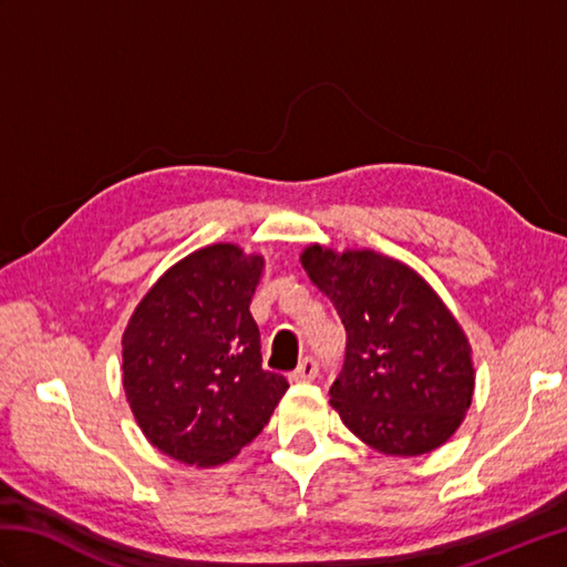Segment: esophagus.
<instances>
[{"label": "esophagus", "instance_id": "1", "mask_svg": "<svg viewBox=\"0 0 567 567\" xmlns=\"http://www.w3.org/2000/svg\"><path fill=\"white\" fill-rule=\"evenodd\" d=\"M317 375H319V363H317V360L315 358H305L302 363H299L297 370L290 375V380L292 382H311V380H317Z\"/></svg>", "mask_w": 567, "mask_h": 567}]
</instances>
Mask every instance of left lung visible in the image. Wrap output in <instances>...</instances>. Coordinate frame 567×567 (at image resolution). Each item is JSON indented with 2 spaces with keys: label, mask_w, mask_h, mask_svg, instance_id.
<instances>
[{
  "label": "left lung",
  "mask_w": 567,
  "mask_h": 567,
  "mask_svg": "<svg viewBox=\"0 0 567 567\" xmlns=\"http://www.w3.org/2000/svg\"><path fill=\"white\" fill-rule=\"evenodd\" d=\"M302 268L346 329L331 406L384 455H424L449 441L473 402V348L409 265L375 250L307 246Z\"/></svg>",
  "instance_id": "8db88e82"
}]
</instances>
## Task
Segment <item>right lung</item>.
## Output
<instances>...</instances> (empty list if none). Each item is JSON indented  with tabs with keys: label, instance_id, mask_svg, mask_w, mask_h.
<instances>
[{
	"label": "right lung",
	"instance_id": "right-lung-1",
	"mask_svg": "<svg viewBox=\"0 0 567 567\" xmlns=\"http://www.w3.org/2000/svg\"><path fill=\"white\" fill-rule=\"evenodd\" d=\"M262 256L214 244L175 262L141 299L122 339L124 390L161 453L221 465L258 436L287 380L262 370L250 299Z\"/></svg>",
	"mask_w": 567,
	"mask_h": 567
}]
</instances>
